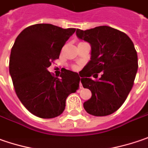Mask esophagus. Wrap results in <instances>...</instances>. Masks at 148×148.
Here are the masks:
<instances>
[{
	"mask_svg": "<svg viewBox=\"0 0 148 148\" xmlns=\"http://www.w3.org/2000/svg\"><path fill=\"white\" fill-rule=\"evenodd\" d=\"M79 88H83V86H82V84H81V81H80V82H79Z\"/></svg>",
	"mask_w": 148,
	"mask_h": 148,
	"instance_id": "1",
	"label": "esophagus"
}]
</instances>
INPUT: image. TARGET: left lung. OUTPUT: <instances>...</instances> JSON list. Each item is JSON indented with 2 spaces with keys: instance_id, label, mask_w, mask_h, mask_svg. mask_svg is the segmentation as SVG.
I'll list each match as a JSON object with an SVG mask.
<instances>
[{
  "instance_id": "obj_1",
  "label": "left lung",
  "mask_w": 148,
  "mask_h": 148,
  "mask_svg": "<svg viewBox=\"0 0 148 148\" xmlns=\"http://www.w3.org/2000/svg\"><path fill=\"white\" fill-rule=\"evenodd\" d=\"M77 36L91 45L90 61L81 70V83L92 97L84 103L88 113L107 116L116 112L132 89L138 71V55L125 33L103 25L93 29H77ZM98 80H92V76Z\"/></svg>"
}]
</instances>
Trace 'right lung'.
Segmentation results:
<instances>
[{
  "label": "right lung",
  "instance_id": "add662e5",
  "mask_svg": "<svg viewBox=\"0 0 148 148\" xmlns=\"http://www.w3.org/2000/svg\"><path fill=\"white\" fill-rule=\"evenodd\" d=\"M74 28L36 24L23 29L11 48L9 70L16 95L26 109L41 119L58 117L65 101L79 88L78 73L62 69L60 75L47 70Z\"/></svg>",
  "mask_w": 148,
  "mask_h": 148
}]
</instances>
